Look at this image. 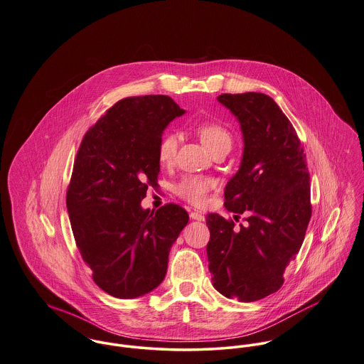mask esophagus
<instances>
[{
  "label": "esophagus",
  "mask_w": 364,
  "mask_h": 364,
  "mask_svg": "<svg viewBox=\"0 0 364 364\" xmlns=\"http://www.w3.org/2000/svg\"><path fill=\"white\" fill-rule=\"evenodd\" d=\"M190 218L194 220H203V215L200 212H190Z\"/></svg>",
  "instance_id": "obj_1"
}]
</instances>
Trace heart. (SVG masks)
Wrapping results in <instances>:
<instances>
[{"label": "heart", "mask_w": 364, "mask_h": 364, "mask_svg": "<svg viewBox=\"0 0 364 364\" xmlns=\"http://www.w3.org/2000/svg\"><path fill=\"white\" fill-rule=\"evenodd\" d=\"M196 132L201 138L205 146L216 154L219 151H230L233 144V136L230 131L215 122H202L196 127ZM178 138L174 132L164 134L158 144V161L163 166L171 164L177 154ZM215 187V181L202 176H184L174 184V193L184 201L194 205L203 206L208 201L210 190Z\"/></svg>", "instance_id": "obj_1"}]
</instances>
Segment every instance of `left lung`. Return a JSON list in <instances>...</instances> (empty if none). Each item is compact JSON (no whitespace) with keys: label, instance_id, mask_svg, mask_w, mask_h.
Segmentation results:
<instances>
[{"label":"left lung","instance_id":"obj_1","mask_svg":"<svg viewBox=\"0 0 364 364\" xmlns=\"http://www.w3.org/2000/svg\"><path fill=\"white\" fill-rule=\"evenodd\" d=\"M218 100L240 122L244 152L225 188V206L245 213V225L206 216V245L213 287L240 301L264 299L283 284L311 218L310 174L294 127L264 93H223Z\"/></svg>","mask_w":364,"mask_h":364}]
</instances>
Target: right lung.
<instances>
[{
	"label": "right lung",
	"mask_w": 364,
	"mask_h": 364,
	"mask_svg": "<svg viewBox=\"0 0 364 364\" xmlns=\"http://www.w3.org/2000/svg\"><path fill=\"white\" fill-rule=\"evenodd\" d=\"M184 110L168 96L119 100L83 135L67 190V209L82 259L95 283L119 299L158 287L168 251L188 222L177 203L142 209L158 187V144Z\"/></svg>",
	"instance_id": "1"
}]
</instances>
